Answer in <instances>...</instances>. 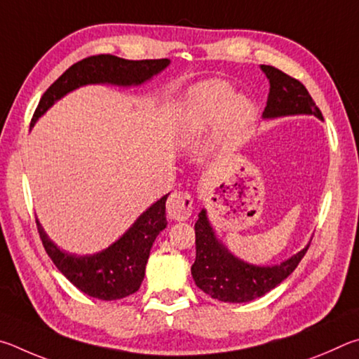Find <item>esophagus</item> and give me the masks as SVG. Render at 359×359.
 <instances>
[{"instance_id": "34e87169", "label": "esophagus", "mask_w": 359, "mask_h": 359, "mask_svg": "<svg viewBox=\"0 0 359 359\" xmlns=\"http://www.w3.org/2000/svg\"><path fill=\"white\" fill-rule=\"evenodd\" d=\"M167 212L176 221H186L192 215V197L187 192L175 191L167 200Z\"/></svg>"}]
</instances>
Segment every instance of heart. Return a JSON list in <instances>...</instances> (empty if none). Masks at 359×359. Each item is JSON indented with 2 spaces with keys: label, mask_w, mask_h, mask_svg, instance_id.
Here are the masks:
<instances>
[{
  "label": "heart",
  "mask_w": 359,
  "mask_h": 359,
  "mask_svg": "<svg viewBox=\"0 0 359 359\" xmlns=\"http://www.w3.org/2000/svg\"><path fill=\"white\" fill-rule=\"evenodd\" d=\"M255 118V107L244 94L219 80H208L186 94L180 109V135L194 140L216 129V143L221 148L240 144Z\"/></svg>",
  "instance_id": "1"
}]
</instances>
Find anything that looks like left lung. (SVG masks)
<instances>
[{"label":"left lung","mask_w":359,"mask_h":359,"mask_svg":"<svg viewBox=\"0 0 359 359\" xmlns=\"http://www.w3.org/2000/svg\"><path fill=\"white\" fill-rule=\"evenodd\" d=\"M269 80V96L263 119L313 115L322 119V111L313 102L304 85L273 66H262ZM309 244L278 265H254L236 257L219 240L203 208L196 222V262L191 268L196 285L211 298L222 303H249L271 292L298 266Z\"/></svg>","instance_id":"obj_1"}]
</instances>
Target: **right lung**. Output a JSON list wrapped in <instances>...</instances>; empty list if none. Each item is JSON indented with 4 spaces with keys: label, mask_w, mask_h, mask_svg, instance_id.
<instances>
[{
    "label": "right lung",
    "mask_w": 359,
    "mask_h": 359,
    "mask_svg": "<svg viewBox=\"0 0 359 359\" xmlns=\"http://www.w3.org/2000/svg\"><path fill=\"white\" fill-rule=\"evenodd\" d=\"M168 66L170 60L167 58L130 61L113 55L90 56L75 62L43 93L31 119V128L60 99L81 86H140L165 71ZM167 197L168 194L148 206L116 241L96 254L77 255L60 249L42 229L39 219L36 221L37 230L55 266L80 292L102 301L121 299L135 293L142 285L149 250L157 235L167 227Z\"/></svg>",
    "instance_id": "add662e5"
}]
</instances>
